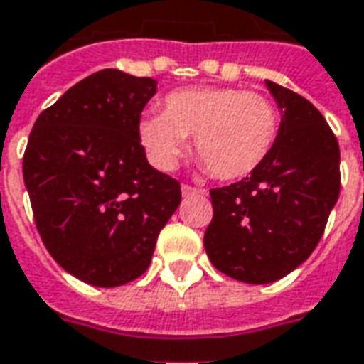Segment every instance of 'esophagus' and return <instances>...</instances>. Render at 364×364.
Segmentation results:
<instances>
[{"mask_svg": "<svg viewBox=\"0 0 364 364\" xmlns=\"http://www.w3.org/2000/svg\"><path fill=\"white\" fill-rule=\"evenodd\" d=\"M196 193H205V190H198V188H193V186L182 184V196H184V198H190V196H196Z\"/></svg>", "mask_w": 364, "mask_h": 364, "instance_id": "34e87169", "label": "esophagus"}]
</instances>
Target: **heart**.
<instances>
[{
  "label": "heart",
  "mask_w": 364,
  "mask_h": 364,
  "mask_svg": "<svg viewBox=\"0 0 364 364\" xmlns=\"http://www.w3.org/2000/svg\"><path fill=\"white\" fill-rule=\"evenodd\" d=\"M280 132V117L263 94L242 88L198 86L165 97V113L149 111L138 138L161 171H172L193 136L196 155L220 180L250 176L263 165Z\"/></svg>",
  "instance_id": "obj_1"
}]
</instances>
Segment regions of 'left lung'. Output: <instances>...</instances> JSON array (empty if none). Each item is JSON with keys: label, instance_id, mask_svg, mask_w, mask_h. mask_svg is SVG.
<instances>
[{"label": "left lung", "instance_id": "1", "mask_svg": "<svg viewBox=\"0 0 364 364\" xmlns=\"http://www.w3.org/2000/svg\"><path fill=\"white\" fill-rule=\"evenodd\" d=\"M282 113L263 165L213 188L203 245L215 269L245 284L280 280L307 261L340 196V146L321 111L267 80Z\"/></svg>", "mask_w": 364, "mask_h": 364}]
</instances>
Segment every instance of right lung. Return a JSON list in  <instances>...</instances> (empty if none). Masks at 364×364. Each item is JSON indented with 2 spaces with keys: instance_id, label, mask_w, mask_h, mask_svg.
<instances>
[{
  "instance_id": "obj_1",
  "label": "right lung",
  "mask_w": 364,
  "mask_h": 364,
  "mask_svg": "<svg viewBox=\"0 0 364 364\" xmlns=\"http://www.w3.org/2000/svg\"><path fill=\"white\" fill-rule=\"evenodd\" d=\"M155 92L153 78L105 68L67 90L30 132L23 176L38 232L49 255L92 286L144 274L182 199L138 138Z\"/></svg>"
}]
</instances>
